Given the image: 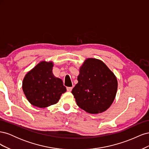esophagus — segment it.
<instances>
[{
    "label": "esophagus",
    "mask_w": 149,
    "mask_h": 149,
    "mask_svg": "<svg viewBox=\"0 0 149 149\" xmlns=\"http://www.w3.org/2000/svg\"><path fill=\"white\" fill-rule=\"evenodd\" d=\"M72 89H73V87H67V88H66V89H67V91H69V92L71 91V90H72Z\"/></svg>",
    "instance_id": "esophagus-1"
}]
</instances>
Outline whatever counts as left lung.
Masks as SVG:
<instances>
[{"instance_id":"left-lung-1","label":"left lung","mask_w":149,"mask_h":149,"mask_svg":"<svg viewBox=\"0 0 149 149\" xmlns=\"http://www.w3.org/2000/svg\"><path fill=\"white\" fill-rule=\"evenodd\" d=\"M78 81L71 93L80 108L97 114L111 106L116 95L118 81L102 61L87 59L80 68Z\"/></svg>"}]
</instances>
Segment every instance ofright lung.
<instances>
[{
  "instance_id": "obj_1",
  "label": "right lung",
  "mask_w": 149,
  "mask_h": 149,
  "mask_svg": "<svg viewBox=\"0 0 149 149\" xmlns=\"http://www.w3.org/2000/svg\"><path fill=\"white\" fill-rule=\"evenodd\" d=\"M53 66L52 62L42 61L25 76L22 88L34 106L43 108L55 104L66 91L62 80L53 74Z\"/></svg>"
}]
</instances>
